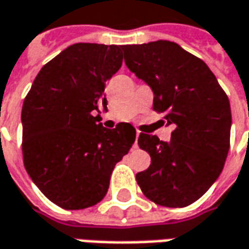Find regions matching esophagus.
<instances>
[{
	"mask_svg": "<svg viewBox=\"0 0 249 249\" xmlns=\"http://www.w3.org/2000/svg\"><path fill=\"white\" fill-rule=\"evenodd\" d=\"M138 136H140V131L137 130V133H136V142H134V148H137V146H138V144H137V140H138Z\"/></svg>",
	"mask_w": 249,
	"mask_h": 249,
	"instance_id": "1",
	"label": "esophagus"
}]
</instances>
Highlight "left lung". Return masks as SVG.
I'll list each match as a JSON object with an SVG mask.
<instances>
[{
  "instance_id": "left-lung-1",
  "label": "left lung",
  "mask_w": 249,
  "mask_h": 249,
  "mask_svg": "<svg viewBox=\"0 0 249 249\" xmlns=\"http://www.w3.org/2000/svg\"><path fill=\"white\" fill-rule=\"evenodd\" d=\"M124 63L153 90V111L173 124L171 140L141 133L151 166L136 175L151 201L182 208L206 193L230 148L229 98L201 58L170 41L123 45Z\"/></svg>"
}]
</instances>
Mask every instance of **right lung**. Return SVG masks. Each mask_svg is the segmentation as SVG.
Segmentation results:
<instances>
[{
	"instance_id": "obj_1",
	"label": "right lung",
	"mask_w": 249,
	"mask_h": 249,
	"mask_svg": "<svg viewBox=\"0 0 249 249\" xmlns=\"http://www.w3.org/2000/svg\"><path fill=\"white\" fill-rule=\"evenodd\" d=\"M122 45L74 43L38 72L21 108L23 163L46 197L64 210L100 203L136 128L101 126L105 82L123 63Z\"/></svg>"
}]
</instances>
